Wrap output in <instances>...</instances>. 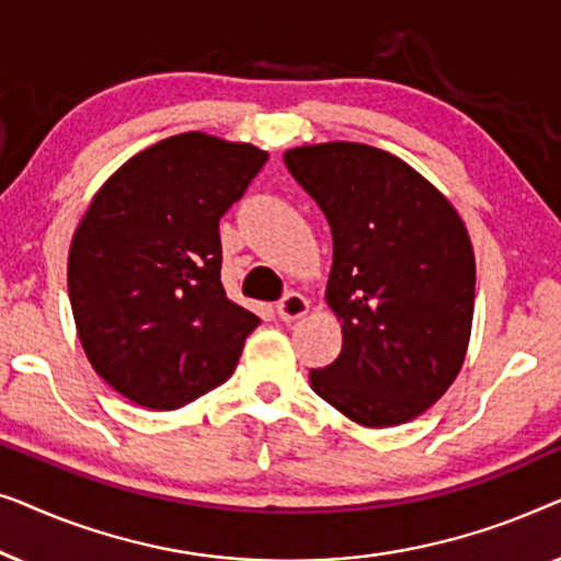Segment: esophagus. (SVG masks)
Listing matches in <instances>:
<instances>
[{
	"label": "esophagus",
	"instance_id": "esophagus-1",
	"mask_svg": "<svg viewBox=\"0 0 561 561\" xmlns=\"http://www.w3.org/2000/svg\"><path fill=\"white\" fill-rule=\"evenodd\" d=\"M275 311H278V317L283 321H296L309 311V301H306L301 294H296V290H290V294H286L278 304H275Z\"/></svg>",
	"mask_w": 561,
	"mask_h": 561
}]
</instances>
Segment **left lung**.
<instances>
[{"label": "left lung", "mask_w": 561, "mask_h": 561, "mask_svg": "<svg viewBox=\"0 0 561 561\" xmlns=\"http://www.w3.org/2000/svg\"><path fill=\"white\" fill-rule=\"evenodd\" d=\"M286 168L332 227L327 301L342 352L313 393L363 426H398L439 401L470 342L474 255L447 198L401 158L359 142L304 145Z\"/></svg>", "instance_id": "obj_1"}]
</instances>
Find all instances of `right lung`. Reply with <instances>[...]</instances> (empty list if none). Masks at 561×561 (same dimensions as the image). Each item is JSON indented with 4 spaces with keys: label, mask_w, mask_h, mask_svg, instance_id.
<instances>
[{
    "label": "right lung",
    "mask_w": 561,
    "mask_h": 561,
    "mask_svg": "<svg viewBox=\"0 0 561 561\" xmlns=\"http://www.w3.org/2000/svg\"><path fill=\"white\" fill-rule=\"evenodd\" d=\"M255 145L160 140L99 188L68 252V296L99 378L137 405L181 409L234 373L255 313L221 286L219 219L265 165Z\"/></svg>",
    "instance_id": "obj_1"
}]
</instances>
